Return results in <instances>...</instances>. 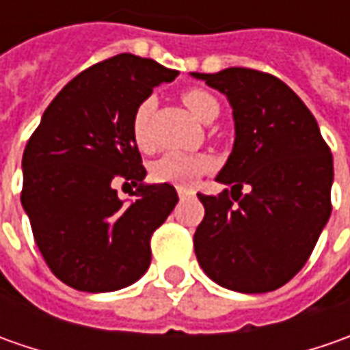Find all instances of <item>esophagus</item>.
Segmentation results:
<instances>
[{
    "mask_svg": "<svg viewBox=\"0 0 350 350\" xmlns=\"http://www.w3.org/2000/svg\"><path fill=\"white\" fill-rule=\"evenodd\" d=\"M177 193H179V196H181V198L195 195V191H193V189H187V187H177Z\"/></svg>",
    "mask_w": 350,
    "mask_h": 350,
    "instance_id": "obj_1",
    "label": "esophagus"
}]
</instances>
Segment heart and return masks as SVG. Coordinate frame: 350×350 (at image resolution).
Returning a JSON list of instances; mask_svg holds the SVG:
<instances>
[{"label": "heart", "instance_id": "1", "mask_svg": "<svg viewBox=\"0 0 350 350\" xmlns=\"http://www.w3.org/2000/svg\"><path fill=\"white\" fill-rule=\"evenodd\" d=\"M181 101L191 111V115L196 116L202 122L212 115H218V101L214 99V95H210L204 89H185L181 93ZM152 109H154V99H146L136 107V111L132 115V124H130L132 138L142 150H146V146H148V116L152 113ZM208 169H212L210 155L167 152L155 159L150 167V173H152L154 181L171 183V185L183 187V185H191L196 177H200Z\"/></svg>", "mask_w": 350, "mask_h": 350}]
</instances>
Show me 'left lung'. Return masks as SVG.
Wrapping results in <instances>:
<instances>
[{"label": "left lung", "mask_w": 350, "mask_h": 350, "mask_svg": "<svg viewBox=\"0 0 350 350\" xmlns=\"http://www.w3.org/2000/svg\"><path fill=\"white\" fill-rule=\"evenodd\" d=\"M191 75L228 97L235 126L234 150L216 175L232 191L198 195V265L228 290L280 288L329 220L333 155L310 109L275 75L249 68Z\"/></svg>", "instance_id": "obj_1"}]
</instances>
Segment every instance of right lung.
<instances>
[{"mask_svg":"<svg viewBox=\"0 0 350 350\" xmlns=\"http://www.w3.org/2000/svg\"><path fill=\"white\" fill-rule=\"evenodd\" d=\"M177 75L134 54L99 62L54 97L27 142L21 204L44 261L64 284L113 292L148 271L152 234L179 196L169 183H144L130 124L154 88ZM118 180L139 187L134 201L118 198Z\"/></svg>","mask_w":350,"mask_h":350,"instance_id":"right-lung-1","label":"right lung"}]
</instances>
